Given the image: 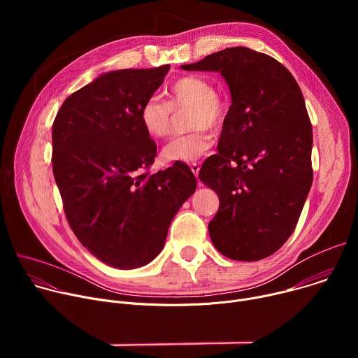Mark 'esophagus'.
Returning <instances> with one entry per match:
<instances>
[{"label":"esophagus","mask_w":358,"mask_h":358,"mask_svg":"<svg viewBox=\"0 0 358 358\" xmlns=\"http://www.w3.org/2000/svg\"><path fill=\"white\" fill-rule=\"evenodd\" d=\"M189 169H191L192 174H194L195 177H198V173H199V166H198L196 163H192V164H189Z\"/></svg>","instance_id":"34e87169"}]
</instances>
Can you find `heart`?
I'll return each mask as SVG.
<instances>
[{
  "label": "heart",
  "mask_w": 358,
  "mask_h": 358,
  "mask_svg": "<svg viewBox=\"0 0 358 358\" xmlns=\"http://www.w3.org/2000/svg\"><path fill=\"white\" fill-rule=\"evenodd\" d=\"M167 93L170 101L152 94L144 100L140 109V122L144 130L156 138H164L173 131V110L191 108L188 126L191 133L173 138L162 151L167 162L192 163L199 160L214 144L210 129H220L227 116L224 99L214 85L201 76H182L174 80Z\"/></svg>",
  "instance_id": "1"
}]
</instances>
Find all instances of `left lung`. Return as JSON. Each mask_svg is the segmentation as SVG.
I'll return each mask as SVG.
<instances>
[{"label": "left lung", "instance_id": "1", "mask_svg": "<svg viewBox=\"0 0 358 358\" xmlns=\"http://www.w3.org/2000/svg\"><path fill=\"white\" fill-rule=\"evenodd\" d=\"M181 68L220 72L231 90L218 155L199 170L220 196L211 241L234 261L268 258L294 231L313 181V133L301 90L280 62L245 46Z\"/></svg>", "mask_w": 358, "mask_h": 358}]
</instances>
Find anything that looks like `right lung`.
<instances>
[{"instance_id":"right-lung-1","label":"right lung","mask_w":358,"mask_h":358,"mask_svg":"<svg viewBox=\"0 0 358 358\" xmlns=\"http://www.w3.org/2000/svg\"><path fill=\"white\" fill-rule=\"evenodd\" d=\"M170 65L105 73L72 93L52 126V170L79 242L117 269L147 265L194 194L189 167L176 162L150 174L157 145L140 122L144 100Z\"/></svg>"}]
</instances>
